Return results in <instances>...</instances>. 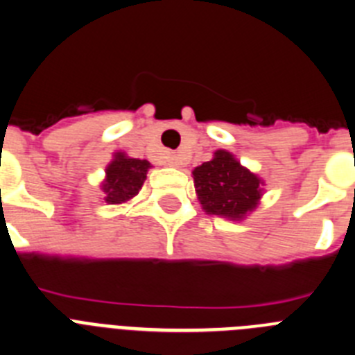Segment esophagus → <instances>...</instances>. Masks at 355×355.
Instances as JSON below:
<instances>
[{"label": "esophagus", "mask_w": 355, "mask_h": 355, "mask_svg": "<svg viewBox=\"0 0 355 355\" xmlns=\"http://www.w3.org/2000/svg\"><path fill=\"white\" fill-rule=\"evenodd\" d=\"M170 164L175 166V168H177V166L180 164V157H178V154H171L170 155Z\"/></svg>", "instance_id": "1"}]
</instances>
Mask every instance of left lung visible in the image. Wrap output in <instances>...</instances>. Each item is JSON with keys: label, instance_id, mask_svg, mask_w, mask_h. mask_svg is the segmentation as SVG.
<instances>
[{"label": "left lung", "instance_id": "1", "mask_svg": "<svg viewBox=\"0 0 355 355\" xmlns=\"http://www.w3.org/2000/svg\"><path fill=\"white\" fill-rule=\"evenodd\" d=\"M193 178L203 210L233 221L253 212L263 191V182L226 150H216L212 161L194 168Z\"/></svg>", "mask_w": 355, "mask_h": 355}]
</instances>
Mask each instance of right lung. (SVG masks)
Here are the masks:
<instances>
[{
	"label": "right lung",
	"instance_id": "right-lung-1",
	"mask_svg": "<svg viewBox=\"0 0 355 355\" xmlns=\"http://www.w3.org/2000/svg\"><path fill=\"white\" fill-rule=\"evenodd\" d=\"M150 168L152 166L145 159H132L123 152H116L113 161L107 164L106 178L101 185L106 203L120 205L132 200L141 189Z\"/></svg>",
	"mask_w": 355,
	"mask_h": 355
}]
</instances>
